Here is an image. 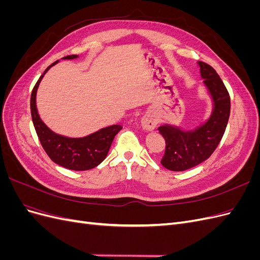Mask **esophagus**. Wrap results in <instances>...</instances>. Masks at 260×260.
<instances>
[{"label": "esophagus", "mask_w": 260, "mask_h": 260, "mask_svg": "<svg viewBox=\"0 0 260 260\" xmlns=\"http://www.w3.org/2000/svg\"><path fill=\"white\" fill-rule=\"evenodd\" d=\"M156 119L151 115H145L142 117V119H141V125H142V128L146 131H153L156 128Z\"/></svg>", "instance_id": "obj_1"}]
</instances>
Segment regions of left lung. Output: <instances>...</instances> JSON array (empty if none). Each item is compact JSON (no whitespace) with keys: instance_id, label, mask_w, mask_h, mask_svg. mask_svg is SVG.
I'll return each mask as SVG.
<instances>
[{"instance_id":"obj_1","label":"left lung","mask_w":260,"mask_h":260,"mask_svg":"<svg viewBox=\"0 0 260 260\" xmlns=\"http://www.w3.org/2000/svg\"><path fill=\"white\" fill-rule=\"evenodd\" d=\"M201 77L212 102L207 119L194 129L165 123L158 128L166 141L161 165L172 171H183L206 160L214 153L225 131L230 116V95L221 78L206 62L198 61Z\"/></svg>"}]
</instances>
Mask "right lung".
I'll list each match as a JSON object with an SVG mask.
<instances>
[{
	"label": "right lung",
	"instance_id": "right-lung-1",
	"mask_svg": "<svg viewBox=\"0 0 260 260\" xmlns=\"http://www.w3.org/2000/svg\"><path fill=\"white\" fill-rule=\"evenodd\" d=\"M78 57V55H68L61 59H75ZM58 61L53 62L45 69L31 93L30 109L32 122L44 151L55 164L70 170H89L96 167L106 158L115 136L122 127L120 124H113L82 138H69L55 133L42 121L37 108V91L44 75Z\"/></svg>",
	"mask_w": 260,
	"mask_h": 260
}]
</instances>
